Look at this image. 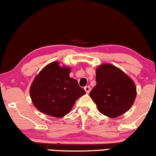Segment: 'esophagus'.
<instances>
[{
	"label": "esophagus",
	"mask_w": 156,
	"mask_h": 156,
	"mask_svg": "<svg viewBox=\"0 0 156 156\" xmlns=\"http://www.w3.org/2000/svg\"><path fill=\"white\" fill-rule=\"evenodd\" d=\"M84 90H85L86 93L89 94L90 92V91H91V88H90L89 86H86L84 87Z\"/></svg>",
	"instance_id": "34e87169"
}]
</instances>
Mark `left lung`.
Wrapping results in <instances>:
<instances>
[{
	"label": "left lung",
	"mask_w": 156,
	"mask_h": 156,
	"mask_svg": "<svg viewBox=\"0 0 156 156\" xmlns=\"http://www.w3.org/2000/svg\"><path fill=\"white\" fill-rule=\"evenodd\" d=\"M96 81L89 95L101 113L116 118L131 108L136 98V86L123 71L104 64L97 67Z\"/></svg>",
	"instance_id": "8db88e82"
}]
</instances>
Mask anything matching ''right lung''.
<instances>
[{"label": "right lung", "mask_w": 156, "mask_h": 156, "mask_svg": "<svg viewBox=\"0 0 156 156\" xmlns=\"http://www.w3.org/2000/svg\"><path fill=\"white\" fill-rule=\"evenodd\" d=\"M70 68L51 62L39 73L32 83L30 93L33 105L39 111L53 117L67 115L86 91L78 81L70 78Z\"/></svg>", "instance_id": "obj_1"}]
</instances>
